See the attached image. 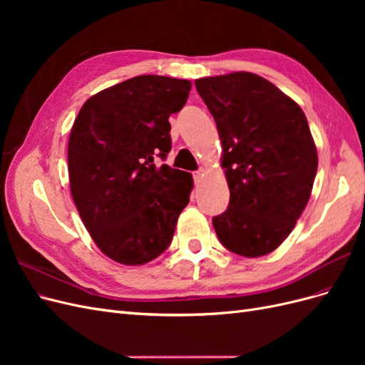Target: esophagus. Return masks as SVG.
I'll list each match as a JSON object with an SVG mask.
<instances>
[{"instance_id":"34e87169","label":"esophagus","mask_w":365,"mask_h":365,"mask_svg":"<svg viewBox=\"0 0 365 365\" xmlns=\"http://www.w3.org/2000/svg\"><path fill=\"white\" fill-rule=\"evenodd\" d=\"M202 169H200V170H196L195 173H193V180H195V182H200L201 181V178H202Z\"/></svg>"}]
</instances>
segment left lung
Returning <instances> with one entry per match:
<instances>
[{
    "mask_svg": "<svg viewBox=\"0 0 365 365\" xmlns=\"http://www.w3.org/2000/svg\"><path fill=\"white\" fill-rule=\"evenodd\" d=\"M212 113L230 187L228 208L213 217L227 250L260 257L289 236L318 168L302 108L263 77L237 71L195 82Z\"/></svg>",
    "mask_w": 365,
    "mask_h": 365,
    "instance_id": "obj_1",
    "label": "left lung"
}]
</instances>
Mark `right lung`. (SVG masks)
I'll return each instance as SVG.
<instances>
[{
	"mask_svg": "<svg viewBox=\"0 0 365 365\" xmlns=\"http://www.w3.org/2000/svg\"><path fill=\"white\" fill-rule=\"evenodd\" d=\"M190 81L137 76L90 97L68 141L73 201L96 245L109 259L143 264L168 250L192 175L157 168L170 152L169 117L181 111Z\"/></svg>",
	"mask_w": 365,
	"mask_h": 365,
	"instance_id": "1",
	"label": "right lung"
}]
</instances>
